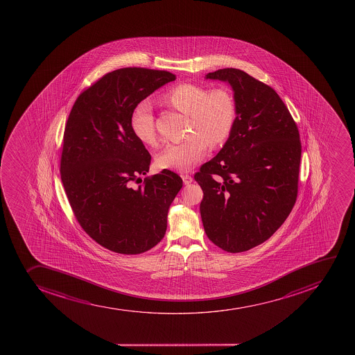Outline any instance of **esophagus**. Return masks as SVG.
Instances as JSON below:
<instances>
[{"instance_id":"1","label":"esophagus","mask_w":355,"mask_h":355,"mask_svg":"<svg viewBox=\"0 0 355 355\" xmlns=\"http://www.w3.org/2000/svg\"><path fill=\"white\" fill-rule=\"evenodd\" d=\"M182 178H183V182L185 185H189V184L193 182V178H192L190 175H187V173H183V175H182Z\"/></svg>"}]
</instances>
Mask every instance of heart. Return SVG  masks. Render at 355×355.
I'll return each instance as SVG.
<instances>
[{
	"label": "heart",
	"instance_id": "heart-1",
	"mask_svg": "<svg viewBox=\"0 0 355 355\" xmlns=\"http://www.w3.org/2000/svg\"><path fill=\"white\" fill-rule=\"evenodd\" d=\"M165 101L191 118V137L178 144H168L157 155L162 168L187 171L207 153L208 144L218 147L230 137L236 120V105L225 89L208 90L202 85H177L165 96ZM130 130L141 144L154 147L157 144L153 107L148 101L139 103L130 114Z\"/></svg>",
	"mask_w": 355,
	"mask_h": 355
}]
</instances>
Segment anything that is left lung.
<instances>
[{
	"instance_id": "1",
	"label": "left lung",
	"mask_w": 355,
	"mask_h": 355,
	"mask_svg": "<svg viewBox=\"0 0 355 355\" xmlns=\"http://www.w3.org/2000/svg\"><path fill=\"white\" fill-rule=\"evenodd\" d=\"M205 78L232 87L236 120L221 150L194 175L204 192L201 220L215 245L243 252L270 239L294 207L299 130L277 92L245 71L225 68Z\"/></svg>"
}]
</instances>
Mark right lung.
Segmentation results:
<instances>
[{
    "label": "right lung",
    "instance_id": "right-lung-1",
    "mask_svg": "<svg viewBox=\"0 0 355 355\" xmlns=\"http://www.w3.org/2000/svg\"><path fill=\"white\" fill-rule=\"evenodd\" d=\"M175 80L168 71L116 69L82 92L68 116L61 180L82 228L113 252L139 254L161 242L168 208L183 187L166 168L133 187L149 171L151 156L132 133L130 114Z\"/></svg>",
    "mask_w": 355,
    "mask_h": 355
}]
</instances>
